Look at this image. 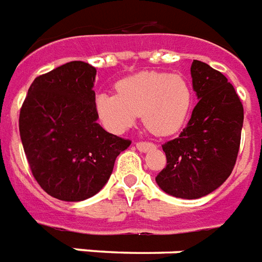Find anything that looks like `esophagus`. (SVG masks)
<instances>
[{"mask_svg": "<svg viewBox=\"0 0 262 262\" xmlns=\"http://www.w3.org/2000/svg\"><path fill=\"white\" fill-rule=\"evenodd\" d=\"M135 146H137V148L139 150V151H147V150H150V148L154 147V143H151V142H137L135 143Z\"/></svg>", "mask_w": 262, "mask_h": 262, "instance_id": "esophagus-1", "label": "esophagus"}]
</instances>
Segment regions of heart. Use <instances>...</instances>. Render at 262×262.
Masks as SVG:
<instances>
[{
    "instance_id": "heart-1",
    "label": "heart",
    "mask_w": 262,
    "mask_h": 262,
    "mask_svg": "<svg viewBox=\"0 0 262 262\" xmlns=\"http://www.w3.org/2000/svg\"><path fill=\"white\" fill-rule=\"evenodd\" d=\"M116 92L96 97L98 119L111 133H124L141 114L150 133L170 135L183 127L189 114L192 93L179 74L138 73L119 81Z\"/></svg>"
}]
</instances>
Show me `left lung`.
Returning <instances> with one entry per match:
<instances>
[{
    "label": "left lung",
    "instance_id": "obj_1",
    "mask_svg": "<svg viewBox=\"0 0 262 262\" xmlns=\"http://www.w3.org/2000/svg\"><path fill=\"white\" fill-rule=\"evenodd\" d=\"M199 102L187 127L162 144L166 166L156 181L166 193L199 199L225 183L237 162L244 105L225 75L204 62L190 66Z\"/></svg>",
    "mask_w": 262,
    "mask_h": 262
}]
</instances>
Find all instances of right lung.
Returning a JSON list of instances; mask_svg holds the SVG:
<instances>
[{"instance_id":"obj_1","label":"right lung","mask_w":262,"mask_h":262,"mask_svg":"<svg viewBox=\"0 0 262 262\" xmlns=\"http://www.w3.org/2000/svg\"><path fill=\"white\" fill-rule=\"evenodd\" d=\"M96 68L81 60L35 78L18 128L29 169L41 189L63 202L92 198L110 180L116 157L131 144L97 123Z\"/></svg>"}]
</instances>
